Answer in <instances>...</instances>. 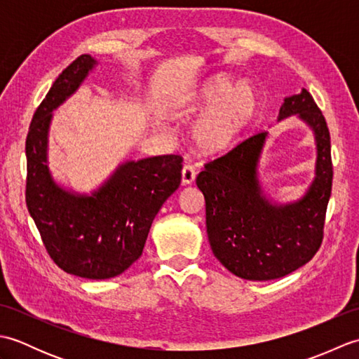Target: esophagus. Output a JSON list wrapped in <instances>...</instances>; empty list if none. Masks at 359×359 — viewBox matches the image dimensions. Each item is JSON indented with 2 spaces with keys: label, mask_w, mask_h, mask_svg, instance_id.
I'll return each mask as SVG.
<instances>
[{
  "label": "esophagus",
  "mask_w": 359,
  "mask_h": 359,
  "mask_svg": "<svg viewBox=\"0 0 359 359\" xmlns=\"http://www.w3.org/2000/svg\"><path fill=\"white\" fill-rule=\"evenodd\" d=\"M196 180V170L191 165H185L182 170V185H191Z\"/></svg>",
  "instance_id": "obj_1"
}]
</instances>
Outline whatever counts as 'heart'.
<instances>
[{"label": "heart", "instance_id": "obj_1", "mask_svg": "<svg viewBox=\"0 0 359 359\" xmlns=\"http://www.w3.org/2000/svg\"><path fill=\"white\" fill-rule=\"evenodd\" d=\"M230 85L225 75H215L182 95L172 106V116L189 117L213 103L194 126L196 143L210 154L231 148L257 111L259 97L250 83Z\"/></svg>", "mask_w": 359, "mask_h": 359}]
</instances>
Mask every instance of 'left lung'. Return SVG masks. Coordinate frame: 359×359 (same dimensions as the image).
I'll list each match as a JSON object with an SVG mask.
<instances>
[{"instance_id": "8db88e82", "label": "left lung", "mask_w": 359, "mask_h": 359, "mask_svg": "<svg viewBox=\"0 0 359 359\" xmlns=\"http://www.w3.org/2000/svg\"><path fill=\"white\" fill-rule=\"evenodd\" d=\"M297 116L315 134V179L299 201L276 203L259 182V158L269 133L243 140L205 165L196 184L205 196L208 241L220 264L248 280H271L307 264L321 247L333 166L330 133L307 89L287 97L278 121Z\"/></svg>"}]
</instances>
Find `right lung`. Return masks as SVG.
I'll use <instances>...</instances> for the list:
<instances>
[{
    "instance_id": "add662e5",
    "label": "right lung",
    "mask_w": 359,
    "mask_h": 359,
    "mask_svg": "<svg viewBox=\"0 0 359 359\" xmlns=\"http://www.w3.org/2000/svg\"><path fill=\"white\" fill-rule=\"evenodd\" d=\"M95 65L88 53L74 60L34 114L26 139V205L60 269L86 279H109L142 256L152 220L180 185L184 158L129 160L93 194L69 191L53 180L48 163L52 111L80 88Z\"/></svg>"
}]
</instances>
